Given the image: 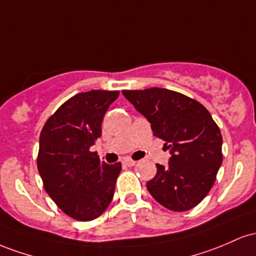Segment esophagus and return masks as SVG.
<instances>
[{
    "mask_svg": "<svg viewBox=\"0 0 256 256\" xmlns=\"http://www.w3.org/2000/svg\"><path fill=\"white\" fill-rule=\"evenodd\" d=\"M136 163V160H130V158H126L124 160H123V164L127 166H133Z\"/></svg>",
    "mask_w": 256,
    "mask_h": 256,
    "instance_id": "esophagus-1",
    "label": "esophagus"
}]
</instances>
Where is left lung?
<instances>
[{"instance_id": "obj_1", "label": "left lung", "mask_w": 256, "mask_h": 256, "mask_svg": "<svg viewBox=\"0 0 256 256\" xmlns=\"http://www.w3.org/2000/svg\"><path fill=\"white\" fill-rule=\"evenodd\" d=\"M151 123L154 136L164 140L172 157L146 186L169 210L196 206L213 188L222 163V136L209 111L197 100L164 88L122 90Z\"/></svg>"}]
</instances>
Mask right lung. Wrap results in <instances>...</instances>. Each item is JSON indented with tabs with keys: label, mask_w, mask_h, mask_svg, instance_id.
Returning a JSON list of instances; mask_svg holds the SVG:
<instances>
[{
	"label": "right lung",
	"mask_w": 256,
	"mask_h": 256,
	"mask_svg": "<svg viewBox=\"0 0 256 256\" xmlns=\"http://www.w3.org/2000/svg\"><path fill=\"white\" fill-rule=\"evenodd\" d=\"M118 90L78 93L43 126L37 169L44 190L66 215L78 221L96 219L112 200L120 162H100L90 151L102 136L104 114Z\"/></svg>",
	"instance_id": "obj_1"
}]
</instances>
